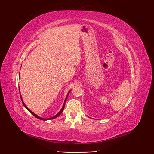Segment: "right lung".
<instances>
[{
  "label": "right lung",
  "mask_w": 154,
  "mask_h": 154,
  "mask_svg": "<svg viewBox=\"0 0 154 154\" xmlns=\"http://www.w3.org/2000/svg\"><path fill=\"white\" fill-rule=\"evenodd\" d=\"M19 91H20V89H19ZM71 90H70L69 92H68V93H67V96H66V99H65V101H64V103H63V106H62V109L60 110V112L58 113H57V114H56L54 116H53V117H51V118H41V117H40V116H38V115H36V114H35L33 112H32L30 109H29V108L28 107H27L26 105H25V103H24V102L23 101V100H22V96H21V94H20V98H21V100H22V103H23V105L24 106V107L25 108L28 110L29 112L31 113V114H32V115H33L35 117H36V118H38V119H41V120H44V121H46V120H49V119H54V118H57L58 116H59L60 114H61L62 113V112H63V109H64V107H65V103H66V100H67V97H68V96H69V92H71Z\"/></svg>",
  "instance_id": "add662e5"
}]
</instances>
